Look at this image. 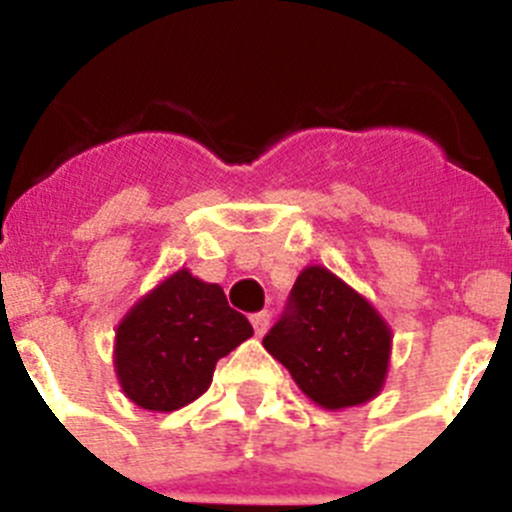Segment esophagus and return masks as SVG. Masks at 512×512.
<instances>
[{
    "label": "esophagus",
    "mask_w": 512,
    "mask_h": 512,
    "mask_svg": "<svg viewBox=\"0 0 512 512\" xmlns=\"http://www.w3.org/2000/svg\"><path fill=\"white\" fill-rule=\"evenodd\" d=\"M251 325L253 330H256V336H264L266 328H269V312H253L251 315Z\"/></svg>",
    "instance_id": "34e87169"
}]
</instances>
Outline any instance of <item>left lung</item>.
<instances>
[{
  "label": "left lung",
  "instance_id": "left-lung-1",
  "mask_svg": "<svg viewBox=\"0 0 512 512\" xmlns=\"http://www.w3.org/2000/svg\"><path fill=\"white\" fill-rule=\"evenodd\" d=\"M264 348L325 410L356 408L382 392L392 328L377 307L325 266H305Z\"/></svg>",
  "mask_w": 512,
  "mask_h": 512
}]
</instances>
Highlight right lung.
<instances>
[{"mask_svg": "<svg viewBox=\"0 0 512 512\" xmlns=\"http://www.w3.org/2000/svg\"><path fill=\"white\" fill-rule=\"evenodd\" d=\"M253 336L220 284L189 269L140 297L115 330V374L138 408L171 413L207 392L217 359Z\"/></svg>", "mask_w": 512, "mask_h": 512, "instance_id": "obj_1", "label": "right lung"}]
</instances>
